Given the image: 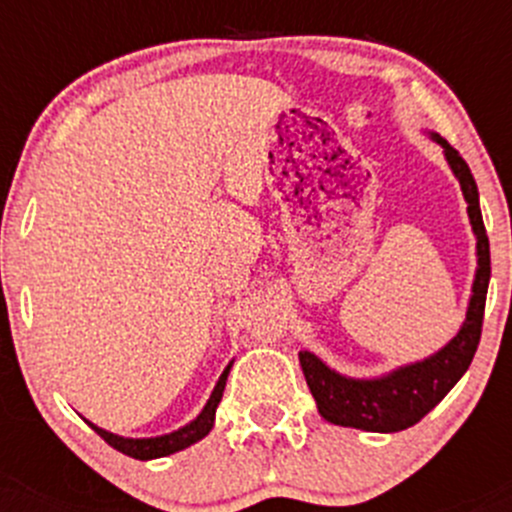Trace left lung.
Returning <instances> with one entry per match:
<instances>
[{"label": "left lung", "mask_w": 512, "mask_h": 512, "mask_svg": "<svg viewBox=\"0 0 512 512\" xmlns=\"http://www.w3.org/2000/svg\"><path fill=\"white\" fill-rule=\"evenodd\" d=\"M428 138L443 148V156L461 183L463 198L468 203V220H471L473 235H476L478 267L466 319L456 337L436 354L414 361V364L396 366L389 374L374 376V379H354V376L339 374L332 366L324 364L317 354L302 349L299 364H302L309 391L317 401L319 414L337 426L361 428V431L371 433H396L414 426L458 384L478 349L485 294H488L490 282V245L483 215H480L478 185L466 160L446 138L433 131H428Z\"/></svg>", "instance_id": "1"}]
</instances>
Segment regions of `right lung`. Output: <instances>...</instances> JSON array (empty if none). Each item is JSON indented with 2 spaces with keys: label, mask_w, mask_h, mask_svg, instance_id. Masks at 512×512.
I'll list each match as a JSON object with an SVG mask.
<instances>
[{
  "label": "right lung",
  "mask_w": 512,
  "mask_h": 512,
  "mask_svg": "<svg viewBox=\"0 0 512 512\" xmlns=\"http://www.w3.org/2000/svg\"><path fill=\"white\" fill-rule=\"evenodd\" d=\"M230 369H232V361L225 366L223 374H220L218 384H215L213 394H210L208 404L203 406V411H200V414L195 416L190 423L180 426L178 431H170V433H163V436H153V438H126V436H118V433L106 431V428H98L96 423H91V421H86V423L94 428L98 436L108 443V446H113L116 451L126 453V456L138 458V461H153V458H163V456H170V453H178V451H183V448L198 443L200 438H205L210 431H213L215 411H218L220 399H223L225 381H227V374H230Z\"/></svg>",
  "instance_id": "obj_1"
}]
</instances>
